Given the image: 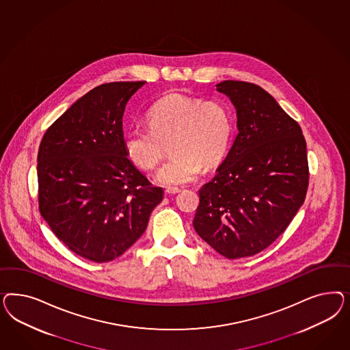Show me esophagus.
I'll list each match as a JSON object with an SVG mask.
<instances>
[{"mask_svg":"<svg viewBox=\"0 0 350 350\" xmlns=\"http://www.w3.org/2000/svg\"><path fill=\"white\" fill-rule=\"evenodd\" d=\"M180 191V189H178V187H167V189H165V193H167V195H176V193H178Z\"/></svg>","mask_w":350,"mask_h":350,"instance_id":"esophagus-1","label":"esophagus"}]
</instances>
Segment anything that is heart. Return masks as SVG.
Returning a JSON list of instances; mask_svg holds the SVG:
<instances>
[{
  "label": "heart",
  "mask_w": 350,
  "mask_h": 350,
  "mask_svg": "<svg viewBox=\"0 0 350 350\" xmlns=\"http://www.w3.org/2000/svg\"><path fill=\"white\" fill-rule=\"evenodd\" d=\"M148 128L131 127L123 136L128 159L142 170H154L161 185L177 186L196 180L205 164L215 165L227 154L233 122L228 106L217 100L170 94L148 109Z\"/></svg>",
  "instance_id": "b5f03b06"
}]
</instances>
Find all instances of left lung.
<instances>
[{"label":"left lung","instance_id":"8db88e82","mask_svg":"<svg viewBox=\"0 0 350 350\" xmlns=\"http://www.w3.org/2000/svg\"><path fill=\"white\" fill-rule=\"evenodd\" d=\"M239 133L211 182L199 191L193 228L227 259L263 252L304 202L309 183L301 128L262 87L224 81Z\"/></svg>","mask_w":350,"mask_h":350}]
</instances>
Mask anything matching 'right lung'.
<instances>
[{
  "label": "right lung",
  "mask_w": 350,
  "mask_h": 350,
  "mask_svg": "<svg viewBox=\"0 0 350 350\" xmlns=\"http://www.w3.org/2000/svg\"><path fill=\"white\" fill-rule=\"evenodd\" d=\"M144 85H97L47 128L38 150L40 213L69 250L95 263L135 244L163 200L123 148L124 109Z\"/></svg>",
  "instance_id": "1"
}]
</instances>
